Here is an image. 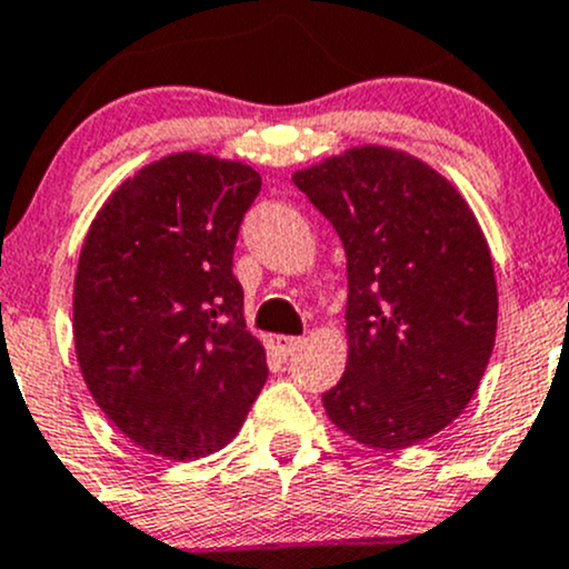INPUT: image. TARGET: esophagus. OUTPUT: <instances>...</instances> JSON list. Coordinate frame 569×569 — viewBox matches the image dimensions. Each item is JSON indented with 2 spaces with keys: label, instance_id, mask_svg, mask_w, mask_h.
<instances>
[{
  "label": "esophagus",
  "instance_id": "34e87169",
  "mask_svg": "<svg viewBox=\"0 0 569 569\" xmlns=\"http://www.w3.org/2000/svg\"><path fill=\"white\" fill-rule=\"evenodd\" d=\"M274 343H278V349L289 357V355H295V351L302 349L305 338H295V335H278V338H274Z\"/></svg>",
  "mask_w": 569,
  "mask_h": 569
}]
</instances>
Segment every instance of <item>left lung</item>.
I'll return each mask as SVG.
<instances>
[{
    "label": "left lung",
    "mask_w": 569,
    "mask_h": 569,
    "mask_svg": "<svg viewBox=\"0 0 569 569\" xmlns=\"http://www.w3.org/2000/svg\"><path fill=\"white\" fill-rule=\"evenodd\" d=\"M291 179L346 250L349 357L321 395L327 417L373 450L430 439L475 398L496 343L499 295L475 212L450 179L379 143Z\"/></svg>",
    "instance_id": "8db88e82"
}]
</instances>
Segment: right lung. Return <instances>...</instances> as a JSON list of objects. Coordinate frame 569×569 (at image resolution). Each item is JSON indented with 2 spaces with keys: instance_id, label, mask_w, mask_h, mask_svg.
I'll use <instances>...</instances> for the list:
<instances>
[{
  "instance_id": "add662e5",
  "label": "right lung",
  "mask_w": 569,
  "mask_h": 569,
  "mask_svg": "<svg viewBox=\"0 0 569 569\" xmlns=\"http://www.w3.org/2000/svg\"><path fill=\"white\" fill-rule=\"evenodd\" d=\"M261 177L239 160L174 152L143 166L89 226L73 340L94 403L133 445L169 460L229 445L267 381L231 272Z\"/></svg>"
}]
</instances>
